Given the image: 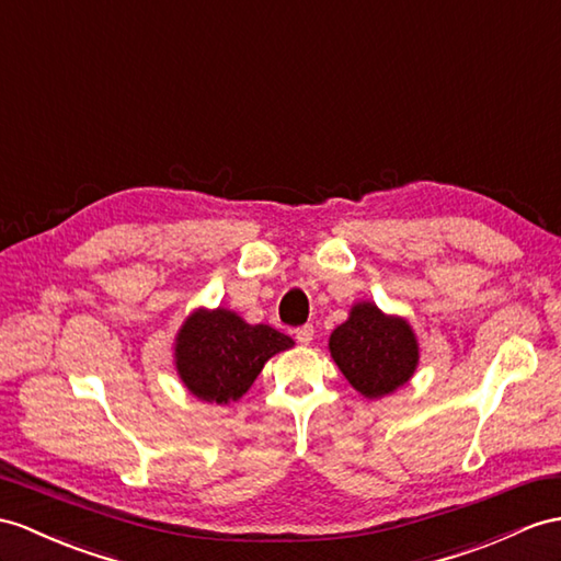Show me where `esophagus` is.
I'll return each instance as SVG.
<instances>
[{
  "instance_id": "obj_1",
  "label": "esophagus",
  "mask_w": 561,
  "mask_h": 561,
  "mask_svg": "<svg viewBox=\"0 0 561 561\" xmlns=\"http://www.w3.org/2000/svg\"><path fill=\"white\" fill-rule=\"evenodd\" d=\"M295 337H297L299 345H309L313 340V325H299L295 331Z\"/></svg>"
}]
</instances>
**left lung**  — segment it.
Masks as SVG:
<instances>
[{"mask_svg": "<svg viewBox=\"0 0 561 561\" xmlns=\"http://www.w3.org/2000/svg\"><path fill=\"white\" fill-rule=\"evenodd\" d=\"M328 347L352 388L371 400L404 386L419 362L409 323L386 317L371 302L352 307L350 319L335 328Z\"/></svg>", "mask_w": 561, "mask_h": 561, "instance_id": "obj_1", "label": "left lung"}]
</instances>
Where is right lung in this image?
Instances as JSON below:
<instances>
[{"instance_id":"obj_1","label":"right lung","mask_w":561,"mask_h":561,"mask_svg":"<svg viewBox=\"0 0 561 561\" xmlns=\"http://www.w3.org/2000/svg\"><path fill=\"white\" fill-rule=\"evenodd\" d=\"M293 337L271 325H250L228 309L195 311L175 340V366L183 383L204 402L228 404L250 390L276 352Z\"/></svg>"}]
</instances>
